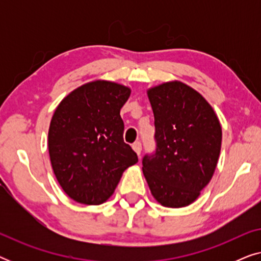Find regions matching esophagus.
<instances>
[{"label":"esophagus","mask_w":261,"mask_h":261,"mask_svg":"<svg viewBox=\"0 0 261 261\" xmlns=\"http://www.w3.org/2000/svg\"><path fill=\"white\" fill-rule=\"evenodd\" d=\"M132 147H133L134 152L137 153V154H138L139 156H140V154H141V142H140V141L134 142V144L132 145Z\"/></svg>","instance_id":"34e87169"}]
</instances>
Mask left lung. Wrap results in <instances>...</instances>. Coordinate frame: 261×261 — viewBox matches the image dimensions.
<instances>
[{"instance_id":"obj_1","label":"left lung","mask_w":261,"mask_h":261,"mask_svg":"<svg viewBox=\"0 0 261 261\" xmlns=\"http://www.w3.org/2000/svg\"><path fill=\"white\" fill-rule=\"evenodd\" d=\"M154 114L156 149L142 159L151 194L166 208L194 203L212 180L222 128L209 102L190 85L170 81L147 90Z\"/></svg>"}]
</instances>
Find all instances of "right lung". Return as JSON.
<instances>
[{"label":"right lung","instance_id":"add662e5","mask_svg":"<svg viewBox=\"0 0 261 261\" xmlns=\"http://www.w3.org/2000/svg\"><path fill=\"white\" fill-rule=\"evenodd\" d=\"M130 88L96 80L62 99L48 128V153L65 194L82 204L98 205L114 194L124 170L138 155L123 141L120 110Z\"/></svg>","mask_w":261,"mask_h":261}]
</instances>
